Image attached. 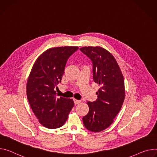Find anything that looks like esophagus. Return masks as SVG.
<instances>
[{"mask_svg": "<svg viewBox=\"0 0 157 157\" xmlns=\"http://www.w3.org/2000/svg\"><path fill=\"white\" fill-rule=\"evenodd\" d=\"M80 102H81L80 100H78V99H74V103H75V105H78V104H79Z\"/></svg>", "mask_w": 157, "mask_h": 157, "instance_id": "obj_1", "label": "esophagus"}]
</instances>
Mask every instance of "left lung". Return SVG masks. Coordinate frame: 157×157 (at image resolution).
Wrapping results in <instances>:
<instances>
[{"instance_id": "obj_1", "label": "left lung", "mask_w": 157, "mask_h": 157, "mask_svg": "<svg viewBox=\"0 0 157 157\" xmlns=\"http://www.w3.org/2000/svg\"><path fill=\"white\" fill-rule=\"evenodd\" d=\"M79 49L92 61L93 81L100 86L96 100L87 103L89 113L82 121L87 130L99 132L111 124L121 108L125 95L123 76L115 58L105 49L88 46Z\"/></svg>"}]
</instances>
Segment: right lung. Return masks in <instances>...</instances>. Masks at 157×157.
<instances>
[{
    "label": "right lung",
    "instance_id": "obj_1",
    "mask_svg": "<svg viewBox=\"0 0 157 157\" xmlns=\"http://www.w3.org/2000/svg\"><path fill=\"white\" fill-rule=\"evenodd\" d=\"M78 49L76 46L51 48L36 61L27 82V97L39 123L49 129L62 126L74 106L72 99L56 98L67 61Z\"/></svg>",
    "mask_w": 157,
    "mask_h": 157
}]
</instances>
